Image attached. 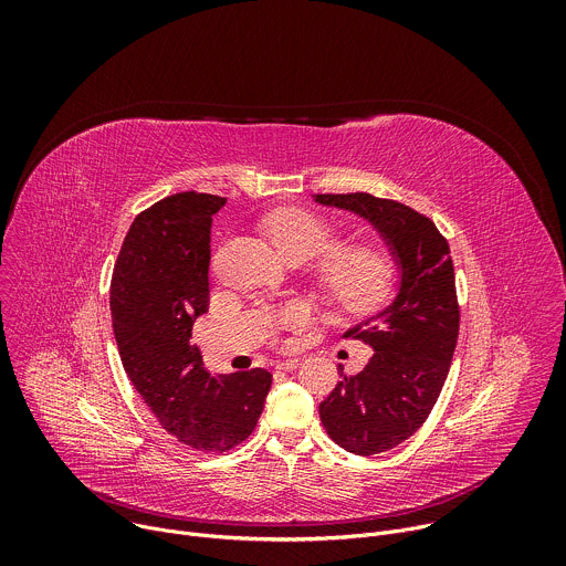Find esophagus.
I'll use <instances>...</instances> for the list:
<instances>
[{
    "instance_id": "esophagus-1",
    "label": "esophagus",
    "mask_w": 566,
    "mask_h": 566,
    "mask_svg": "<svg viewBox=\"0 0 566 566\" xmlns=\"http://www.w3.org/2000/svg\"><path fill=\"white\" fill-rule=\"evenodd\" d=\"M297 365H300L297 358H286V360H277V363H275V369H280V371H293Z\"/></svg>"
}]
</instances>
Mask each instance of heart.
Listing matches in <instances>:
<instances>
[{
	"label": "heart",
	"mask_w": 566,
	"mask_h": 566,
	"mask_svg": "<svg viewBox=\"0 0 566 566\" xmlns=\"http://www.w3.org/2000/svg\"><path fill=\"white\" fill-rule=\"evenodd\" d=\"M266 232L273 244L289 260H308L322 249H327L336 232L327 219L317 212L289 206L280 208L266 219ZM391 260L389 255L371 244H349L340 247L322 262V284L334 302L360 308L382 297L391 282ZM284 322L289 327H300L304 322L302 306H289L284 311Z\"/></svg>",
	"instance_id": "b5f03b06"
}]
</instances>
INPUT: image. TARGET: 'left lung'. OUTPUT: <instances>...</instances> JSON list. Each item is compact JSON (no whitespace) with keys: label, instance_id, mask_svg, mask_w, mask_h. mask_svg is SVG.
<instances>
[{"label":"left lung","instance_id":"left-lung-1","mask_svg":"<svg viewBox=\"0 0 566 566\" xmlns=\"http://www.w3.org/2000/svg\"><path fill=\"white\" fill-rule=\"evenodd\" d=\"M322 206L367 219L385 239L400 284L394 302L345 336L374 349L356 376L319 402L327 434L347 452L378 454L410 439L432 412L459 336L454 266L432 219L406 203L367 192L315 195Z\"/></svg>","mask_w":566,"mask_h":566}]
</instances>
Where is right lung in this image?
<instances>
[{"label":"right lung","instance_id":"right-lung-1","mask_svg":"<svg viewBox=\"0 0 566 566\" xmlns=\"http://www.w3.org/2000/svg\"><path fill=\"white\" fill-rule=\"evenodd\" d=\"M223 197L179 192L143 210L120 247L112 325L123 367L156 421L201 452H226L258 426L273 376L266 369L212 376L192 338L208 311L212 214Z\"/></svg>","mask_w":566,"mask_h":566}]
</instances>
